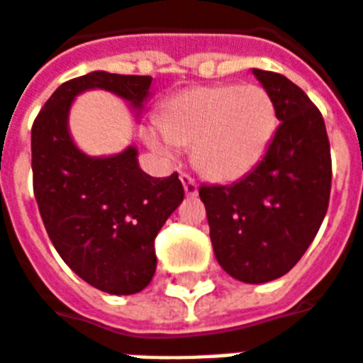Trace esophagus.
Segmentation results:
<instances>
[{
    "label": "esophagus",
    "instance_id": "esophagus-1",
    "mask_svg": "<svg viewBox=\"0 0 363 363\" xmlns=\"http://www.w3.org/2000/svg\"><path fill=\"white\" fill-rule=\"evenodd\" d=\"M179 179H182V184H184L185 195H187V197H195L199 191L197 182H195V179H193L189 174H182V176H179Z\"/></svg>",
    "mask_w": 363,
    "mask_h": 363
}]
</instances>
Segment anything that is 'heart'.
Listing matches in <instances>:
<instances>
[{
    "mask_svg": "<svg viewBox=\"0 0 363 363\" xmlns=\"http://www.w3.org/2000/svg\"><path fill=\"white\" fill-rule=\"evenodd\" d=\"M147 141L164 155L193 147L199 170L237 182L262 162L277 130L274 97L260 84H212L179 91L157 114Z\"/></svg>",
    "mask_w": 363,
    "mask_h": 363,
    "instance_id": "1",
    "label": "heart"
}]
</instances>
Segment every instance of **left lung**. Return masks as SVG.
<instances>
[{
  "label": "left lung",
  "instance_id": "8db88e82",
  "mask_svg": "<svg viewBox=\"0 0 363 363\" xmlns=\"http://www.w3.org/2000/svg\"><path fill=\"white\" fill-rule=\"evenodd\" d=\"M252 72L274 97L277 120L262 162L233 185H201L218 264L245 283H266L293 268L314 241L329 206L331 149L325 122L296 84Z\"/></svg>",
  "mask_w": 363,
  "mask_h": 363
}]
</instances>
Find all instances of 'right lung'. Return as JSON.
I'll use <instances>...</instances> for the list:
<instances>
[{
    "label": "right lung",
    "instance_id": "add662e5",
    "mask_svg": "<svg viewBox=\"0 0 363 363\" xmlns=\"http://www.w3.org/2000/svg\"><path fill=\"white\" fill-rule=\"evenodd\" d=\"M151 76L89 72L65 82L45 101L32 126V184L51 243L68 268L91 287L133 295L157 269L155 237L184 201L178 172L151 178L138 151L91 159L68 133V108L84 89L101 88L135 107L149 94Z\"/></svg>",
    "mask_w": 363,
    "mask_h": 363
}]
</instances>
